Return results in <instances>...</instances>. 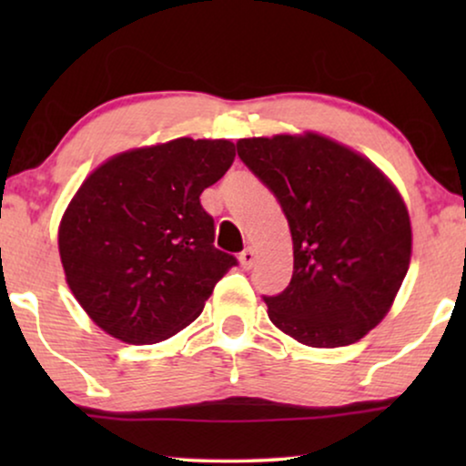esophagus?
<instances>
[{
	"mask_svg": "<svg viewBox=\"0 0 466 466\" xmlns=\"http://www.w3.org/2000/svg\"><path fill=\"white\" fill-rule=\"evenodd\" d=\"M254 260H257V252H254L252 248H246V250L239 254V263L244 269H250V267L254 265Z\"/></svg>",
	"mask_w": 466,
	"mask_h": 466,
	"instance_id": "34e87169",
	"label": "esophagus"
}]
</instances>
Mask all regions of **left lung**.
I'll use <instances>...</instances> for the list:
<instances>
[{"label":"left lung","mask_w":466,"mask_h":466,"mask_svg":"<svg viewBox=\"0 0 466 466\" xmlns=\"http://www.w3.org/2000/svg\"><path fill=\"white\" fill-rule=\"evenodd\" d=\"M246 167L276 195L292 235V279L263 297L269 320L311 348L350 346L388 314L410 269V214L394 184L333 139H239Z\"/></svg>","instance_id":"left-lung-1"}]
</instances>
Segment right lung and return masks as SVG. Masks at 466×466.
Here are the masks:
<instances>
[{
	"mask_svg": "<svg viewBox=\"0 0 466 466\" xmlns=\"http://www.w3.org/2000/svg\"><path fill=\"white\" fill-rule=\"evenodd\" d=\"M233 158L228 139L177 137L112 157L82 182L61 218L59 254L74 297L107 335L169 339L238 265L214 246L199 201Z\"/></svg>",
	"mask_w": 466,
	"mask_h": 466,
	"instance_id": "right-lung-1",
	"label": "right lung"
}]
</instances>
